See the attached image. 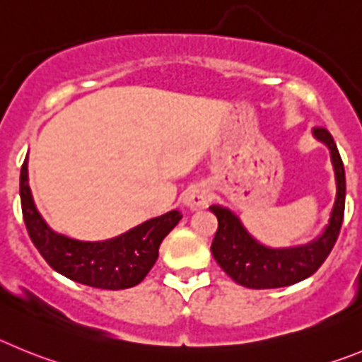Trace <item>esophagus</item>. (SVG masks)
<instances>
[{"mask_svg":"<svg viewBox=\"0 0 362 362\" xmlns=\"http://www.w3.org/2000/svg\"><path fill=\"white\" fill-rule=\"evenodd\" d=\"M209 189L205 187V185H191L184 194V205L193 211L202 209V207H205V205L209 204Z\"/></svg>","mask_w":362,"mask_h":362,"instance_id":"obj_1","label":"esophagus"}]
</instances>
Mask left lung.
Instances as JSON below:
<instances>
[{"label": "left lung", "instance_id": "8db88e82", "mask_svg": "<svg viewBox=\"0 0 362 362\" xmlns=\"http://www.w3.org/2000/svg\"><path fill=\"white\" fill-rule=\"evenodd\" d=\"M315 141L323 142L330 151L335 177V200L328 223L323 233L312 242L294 247H269L258 242L242 220L223 205H211L209 209L218 218L211 252L218 265L238 285L247 288H279L307 279L328 258L339 236L344 214L346 180L344 165L334 139L325 128L312 129Z\"/></svg>", "mask_w": 362, "mask_h": 362}]
</instances>
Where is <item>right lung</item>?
I'll return each instance as SVG.
<instances>
[{
  "instance_id": "obj_1",
  "label": "right lung",
  "mask_w": 362,
  "mask_h": 362,
  "mask_svg": "<svg viewBox=\"0 0 362 362\" xmlns=\"http://www.w3.org/2000/svg\"><path fill=\"white\" fill-rule=\"evenodd\" d=\"M19 197L28 236L48 265L71 281L104 291L139 285L157 262L162 240L182 220L180 211H169L103 242H83L55 233L32 198L28 157L21 165Z\"/></svg>"
}]
</instances>
